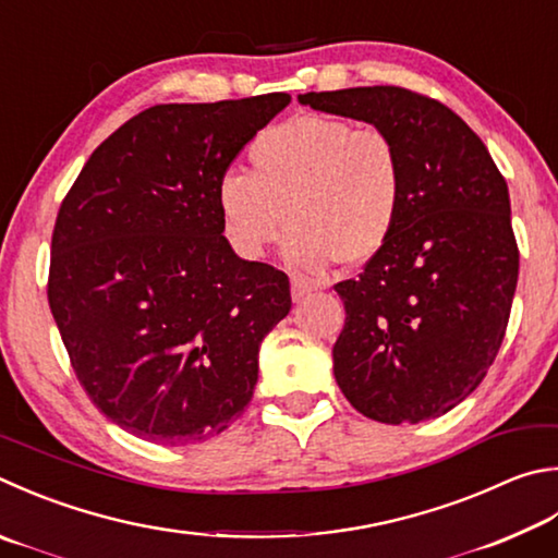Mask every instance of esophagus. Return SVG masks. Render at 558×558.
I'll use <instances>...</instances> for the list:
<instances>
[{
  "label": "esophagus",
  "mask_w": 558,
  "mask_h": 558,
  "mask_svg": "<svg viewBox=\"0 0 558 558\" xmlns=\"http://www.w3.org/2000/svg\"><path fill=\"white\" fill-rule=\"evenodd\" d=\"M314 290H319V286L314 280L300 278V276L292 278V300H295V302H300L302 298H307L310 292H314Z\"/></svg>",
  "instance_id": "34e87169"
}]
</instances>
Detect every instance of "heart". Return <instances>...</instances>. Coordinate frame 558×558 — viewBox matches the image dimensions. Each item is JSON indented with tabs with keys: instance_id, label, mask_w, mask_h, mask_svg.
Instances as JSON below:
<instances>
[{
	"instance_id": "heart-1",
	"label": "heart",
	"mask_w": 558,
	"mask_h": 558,
	"mask_svg": "<svg viewBox=\"0 0 558 558\" xmlns=\"http://www.w3.org/2000/svg\"><path fill=\"white\" fill-rule=\"evenodd\" d=\"M251 175L227 170L215 205L221 234L244 260H258L292 229L286 253L302 270L363 266L400 225L408 173L388 131L351 119L300 114L253 138Z\"/></svg>"
}]
</instances>
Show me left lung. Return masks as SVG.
I'll return each instance as SVG.
<instances>
[{
  "instance_id": "1",
  "label": "left lung",
  "mask_w": 558,
  "mask_h": 558,
  "mask_svg": "<svg viewBox=\"0 0 558 558\" xmlns=\"http://www.w3.org/2000/svg\"><path fill=\"white\" fill-rule=\"evenodd\" d=\"M300 102L385 129L408 173L390 244L333 286L347 310L333 376L368 420L441 417L483 383L508 329L520 276L508 182L456 111L414 89L351 87Z\"/></svg>"
}]
</instances>
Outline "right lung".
Returning <instances> with one entry per match:
<instances>
[{
	"mask_svg": "<svg viewBox=\"0 0 558 558\" xmlns=\"http://www.w3.org/2000/svg\"><path fill=\"white\" fill-rule=\"evenodd\" d=\"M288 105L270 93L148 107L95 148L60 202L48 305L87 398L134 437L205 441L253 398L290 280L231 251L215 190Z\"/></svg>",
	"mask_w": 558,
	"mask_h": 558,
	"instance_id": "right-lung-1",
	"label": "right lung"
}]
</instances>
